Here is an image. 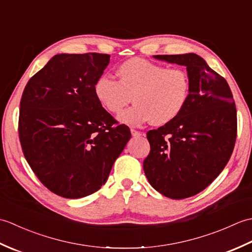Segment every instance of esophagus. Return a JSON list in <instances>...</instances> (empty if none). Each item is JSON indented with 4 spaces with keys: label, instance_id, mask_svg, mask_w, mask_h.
Masks as SVG:
<instances>
[{
    "label": "esophagus",
    "instance_id": "1",
    "mask_svg": "<svg viewBox=\"0 0 252 252\" xmlns=\"http://www.w3.org/2000/svg\"><path fill=\"white\" fill-rule=\"evenodd\" d=\"M131 133H132V136H134V137H140V136L144 135V133H142L140 131H136L134 129H131Z\"/></svg>",
    "mask_w": 252,
    "mask_h": 252
}]
</instances>
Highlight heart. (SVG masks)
Listing matches in <instances>:
<instances>
[{"mask_svg":"<svg viewBox=\"0 0 252 252\" xmlns=\"http://www.w3.org/2000/svg\"><path fill=\"white\" fill-rule=\"evenodd\" d=\"M118 80L99 77L94 84L98 103L117 115L131 101V108L119 119L127 126H140L151 121L164 126L174 120L186 106L190 92V79L183 68H167L141 58L122 63L117 69Z\"/></svg>","mask_w":252,"mask_h":252,"instance_id":"b5f03b06","label":"heart"}]
</instances>
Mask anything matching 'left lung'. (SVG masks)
Instances as JSON below:
<instances>
[{
	"instance_id": "left-lung-1",
	"label": "left lung",
	"mask_w": 252,
	"mask_h": 252,
	"mask_svg": "<svg viewBox=\"0 0 252 252\" xmlns=\"http://www.w3.org/2000/svg\"><path fill=\"white\" fill-rule=\"evenodd\" d=\"M186 66L190 92L174 120L147 132L151 152L144 172L155 189L172 199L195 196L228 162L237 136V112L226 80L196 54L155 55Z\"/></svg>"
}]
</instances>
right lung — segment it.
Listing matches in <instances>:
<instances>
[{
	"instance_id": "obj_1",
	"label": "right lung",
	"mask_w": 252,
	"mask_h": 252,
	"mask_svg": "<svg viewBox=\"0 0 252 252\" xmlns=\"http://www.w3.org/2000/svg\"><path fill=\"white\" fill-rule=\"evenodd\" d=\"M110 55L58 54L32 77L20 100L18 133L36 178L63 198H82L106 183L131 137L94 94Z\"/></svg>"
}]
</instances>
